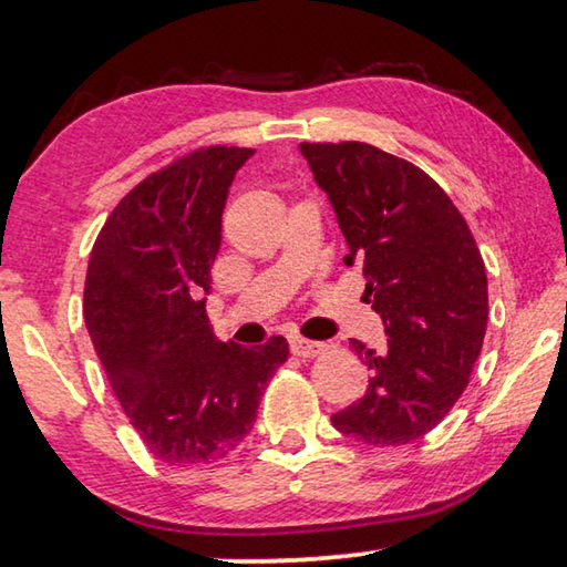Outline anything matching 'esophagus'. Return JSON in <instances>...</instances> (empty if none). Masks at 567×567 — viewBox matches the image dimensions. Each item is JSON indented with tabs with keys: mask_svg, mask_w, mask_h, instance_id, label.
I'll use <instances>...</instances> for the list:
<instances>
[{
	"mask_svg": "<svg viewBox=\"0 0 567 567\" xmlns=\"http://www.w3.org/2000/svg\"><path fill=\"white\" fill-rule=\"evenodd\" d=\"M290 350H292V354H297V358H315V354H320L324 350V344L305 340V338H292Z\"/></svg>",
	"mask_w": 567,
	"mask_h": 567,
	"instance_id": "34e87169",
	"label": "esophagus"
}]
</instances>
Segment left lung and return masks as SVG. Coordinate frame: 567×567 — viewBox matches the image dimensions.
<instances>
[{"label": "left lung", "mask_w": 567, "mask_h": 567, "mask_svg": "<svg viewBox=\"0 0 567 567\" xmlns=\"http://www.w3.org/2000/svg\"><path fill=\"white\" fill-rule=\"evenodd\" d=\"M300 152L388 334L385 352L350 342L370 385L332 425L364 445H408L467 388L487 328L485 262L453 199L412 162L364 142H302Z\"/></svg>", "instance_id": "8db88e82"}]
</instances>
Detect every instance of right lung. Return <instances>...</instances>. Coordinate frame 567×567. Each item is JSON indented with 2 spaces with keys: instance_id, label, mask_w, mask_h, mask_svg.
Returning a JSON list of instances; mask_svg holds the SVG:
<instances>
[{
  "instance_id": "add662e5",
  "label": "right lung",
  "mask_w": 567,
  "mask_h": 567,
  "mask_svg": "<svg viewBox=\"0 0 567 567\" xmlns=\"http://www.w3.org/2000/svg\"><path fill=\"white\" fill-rule=\"evenodd\" d=\"M247 147H199L120 199L94 239L84 320L124 415L167 465L215 463L243 443L287 340L219 342L205 310L223 209Z\"/></svg>"
}]
</instances>
